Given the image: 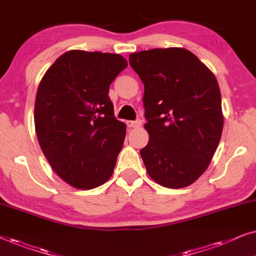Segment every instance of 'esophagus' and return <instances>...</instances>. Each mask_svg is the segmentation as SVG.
I'll use <instances>...</instances> for the list:
<instances>
[{
  "label": "esophagus",
  "instance_id": "1",
  "mask_svg": "<svg viewBox=\"0 0 256 256\" xmlns=\"http://www.w3.org/2000/svg\"><path fill=\"white\" fill-rule=\"evenodd\" d=\"M126 124H128V128H139V126L142 125V120L140 119H137V120H128Z\"/></svg>",
  "mask_w": 256,
  "mask_h": 256
}]
</instances>
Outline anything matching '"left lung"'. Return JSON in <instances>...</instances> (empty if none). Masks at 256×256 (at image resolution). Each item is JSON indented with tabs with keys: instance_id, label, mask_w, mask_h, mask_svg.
I'll list each match as a JSON object with an SVG mask.
<instances>
[{
	"instance_id": "left-lung-1",
	"label": "left lung",
	"mask_w": 256,
	"mask_h": 256,
	"mask_svg": "<svg viewBox=\"0 0 256 256\" xmlns=\"http://www.w3.org/2000/svg\"><path fill=\"white\" fill-rule=\"evenodd\" d=\"M128 60L144 84L146 171L168 188L188 186L208 168L222 134L216 78L182 48L139 51Z\"/></svg>"
}]
</instances>
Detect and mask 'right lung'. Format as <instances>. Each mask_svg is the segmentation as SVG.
I'll list each match as a JSON object with an SVG mask.
<instances>
[{"mask_svg":"<svg viewBox=\"0 0 256 256\" xmlns=\"http://www.w3.org/2000/svg\"><path fill=\"white\" fill-rule=\"evenodd\" d=\"M126 66L118 54L70 50L38 85L34 118L40 146L60 178L76 188H94L114 173L126 126L114 117L108 88Z\"/></svg>","mask_w":256,"mask_h":256,"instance_id":"add662e5","label":"right lung"}]
</instances>
